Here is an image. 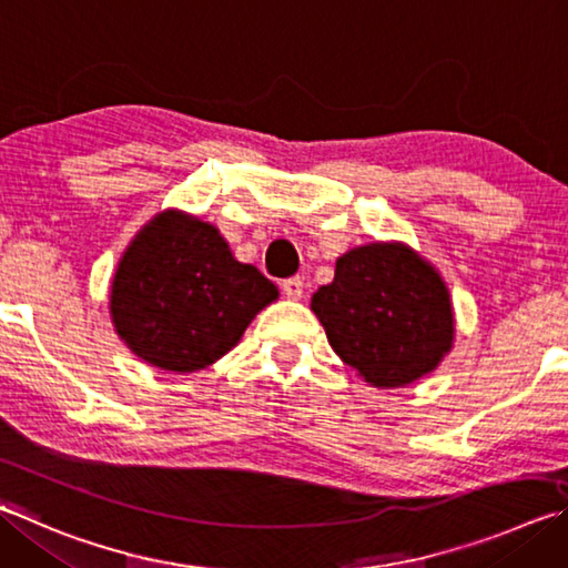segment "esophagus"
Masks as SVG:
<instances>
[{
    "mask_svg": "<svg viewBox=\"0 0 568 568\" xmlns=\"http://www.w3.org/2000/svg\"><path fill=\"white\" fill-rule=\"evenodd\" d=\"M281 287H283L285 297H291V301H301L303 293H305L303 277H287V281H283Z\"/></svg>",
    "mask_w": 568,
    "mask_h": 568,
    "instance_id": "34e87169",
    "label": "esophagus"
}]
</instances>
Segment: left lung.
I'll return each instance as SVG.
<instances>
[{
	"instance_id": "8db88e82",
	"label": "left lung",
	"mask_w": 568,
	"mask_h": 568,
	"mask_svg": "<svg viewBox=\"0 0 568 568\" xmlns=\"http://www.w3.org/2000/svg\"><path fill=\"white\" fill-rule=\"evenodd\" d=\"M313 313L345 365L373 387L429 375L452 343L455 313L442 275L405 243H369L337 257Z\"/></svg>"
}]
</instances>
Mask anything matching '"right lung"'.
<instances>
[{"instance_id": "1", "label": "right lung", "mask_w": 568, "mask_h": 568, "mask_svg": "<svg viewBox=\"0 0 568 568\" xmlns=\"http://www.w3.org/2000/svg\"><path fill=\"white\" fill-rule=\"evenodd\" d=\"M277 287L233 257L219 229L166 211L121 255L111 283V320L133 355L169 373H195L239 345Z\"/></svg>"}]
</instances>
